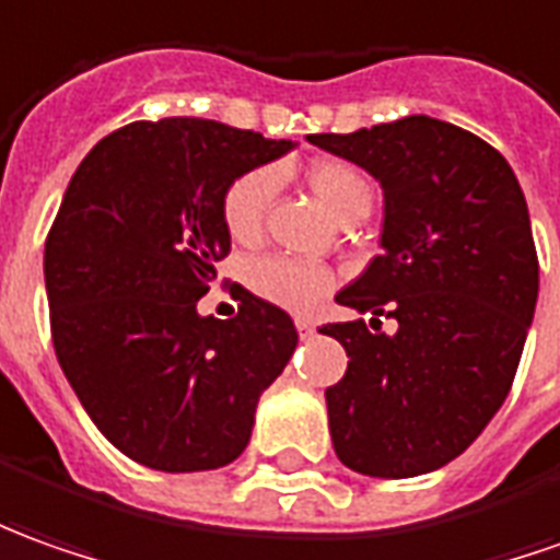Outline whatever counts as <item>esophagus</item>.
<instances>
[{
	"mask_svg": "<svg viewBox=\"0 0 560 560\" xmlns=\"http://www.w3.org/2000/svg\"><path fill=\"white\" fill-rule=\"evenodd\" d=\"M296 330H300V337H312V334H315V322L306 318V315H300V318H296Z\"/></svg>",
	"mask_w": 560,
	"mask_h": 560,
	"instance_id": "obj_1",
	"label": "esophagus"
}]
</instances>
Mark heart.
Here are the masks:
<instances>
[{"instance_id":"1","label":"heart","mask_w":560,"mask_h":560,"mask_svg":"<svg viewBox=\"0 0 560 560\" xmlns=\"http://www.w3.org/2000/svg\"><path fill=\"white\" fill-rule=\"evenodd\" d=\"M310 189L318 196V201L328 208L330 214L340 217L355 208L361 201H371V186L364 180V174L346 162H315L306 171ZM276 192V174L272 171H250L245 177H238L226 189L223 199V223L235 242H250L257 238V232L264 226L266 208ZM334 276L325 266L310 264V260H294V257H264L250 266V288L257 294L279 303L284 310H312L322 296L328 294Z\"/></svg>"}]
</instances>
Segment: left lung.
Listing matches in <instances>:
<instances>
[{
	"instance_id": "1",
	"label": "left lung",
	"mask_w": 560,
	"mask_h": 560,
	"mask_svg": "<svg viewBox=\"0 0 560 560\" xmlns=\"http://www.w3.org/2000/svg\"><path fill=\"white\" fill-rule=\"evenodd\" d=\"M383 189L380 257L337 294L364 318L325 325L349 355L325 389L340 463L371 478H413L485 432L518 371L539 294L534 232L515 171L481 137L432 116L306 135Z\"/></svg>"
}]
</instances>
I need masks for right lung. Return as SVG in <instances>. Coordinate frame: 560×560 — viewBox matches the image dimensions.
Wrapping results in <instances>:
<instances>
[{
	"mask_svg": "<svg viewBox=\"0 0 560 560\" xmlns=\"http://www.w3.org/2000/svg\"><path fill=\"white\" fill-rule=\"evenodd\" d=\"M294 147L174 116L113 131L72 174L45 242L55 352L94 425L140 466L232 463L294 355L291 315L260 296L245 291L230 322L199 312L230 254L226 189Z\"/></svg>",
	"mask_w": 560,
	"mask_h": 560,
	"instance_id": "obj_1",
	"label": "right lung"
}]
</instances>
